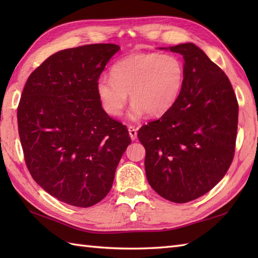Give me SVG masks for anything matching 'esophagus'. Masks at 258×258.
I'll list each match as a JSON object with an SVG mask.
<instances>
[{
	"label": "esophagus",
	"instance_id": "1",
	"mask_svg": "<svg viewBox=\"0 0 258 258\" xmlns=\"http://www.w3.org/2000/svg\"><path fill=\"white\" fill-rule=\"evenodd\" d=\"M128 133H130L131 139H132L133 141L138 139V130H136L134 126H132V125L128 126Z\"/></svg>",
	"mask_w": 258,
	"mask_h": 258
}]
</instances>
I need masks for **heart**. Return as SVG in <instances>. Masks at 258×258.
Instances as JSON below:
<instances>
[{
  "mask_svg": "<svg viewBox=\"0 0 258 258\" xmlns=\"http://www.w3.org/2000/svg\"><path fill=\"white\" fill-rule=\"evenodd\" d=\"M184 81L185 65L176 54L135 53L112 65L111 78L97 80L96 94L109 116L122 114L127 93L133 102L130 111L133 119L144 113L161 116L177 103Z\"/></svg>",
  "mask_w": 258,
  "mask_h": 258,
  "instance_id": "heart-1",
  "label": "heart"
}]
</instances>
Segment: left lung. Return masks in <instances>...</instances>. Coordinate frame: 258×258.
Instances as JSON below:
<instances>
[{"label": "left lung", "mask_w": 258, "mask_h": 258, "mask_svg": "<svg viewBox=\"0 0 258 258\" xmlns=\"http://www.w3.org/2000/svg\"><path fill=\"white\" fill-rule=\"evenodd\" d=\"M183 55L185 81L177 103L143 125L145 172L163 199L187 203L206 194L225 176L236 145L238 103L221 68L193 43L171 46Z\"/></svg>", "instance_id": "8db88e82"}]
</instances>
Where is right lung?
<instances>
[{
    "mask_svg": "<svg viewBox=\"0 0 258 258\" xmlns=\"http://www.w3.org/2000/svg\"><path fill=\"white\" fill-rule=\"evenodd\" d=\"M116 44L56 52L35 69L22 92L18 125L33 179L58 201L90 207L111 190L127 127L104 111L96 82Z\"/></svg>",
    "mask_w": 258,
    "mask_h": 258,
    "instance_id": "obj_1",
    "label": "right lung"
}]
</instances>
